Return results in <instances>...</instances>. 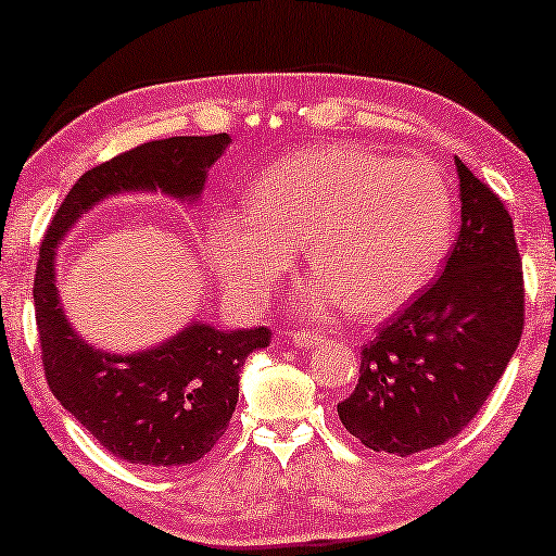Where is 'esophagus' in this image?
Returning a JSON list of instances; mask_svg holds the SVG:
<instances>
[{
	"instance_id": "obj_1",
	"label": "esophagus",
	"mask_w": 556,
	"mask_h": 556,
	"mask_svg": "<svg viewBox=\"0 0 556 556\" xmlns=\"http://www.w3.org/2000/svg\"><path fill=\"white\" fill-rule=\"evenodd\" d=\"M292 340L296 348H304V350H312V348H317L319 342H325V338L319 332H294Z\"/></svg>"
}]
</instances>
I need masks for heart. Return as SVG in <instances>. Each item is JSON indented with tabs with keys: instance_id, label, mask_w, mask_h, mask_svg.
Returning <instances> with one entry per match:
<instances>
[{
	"instance_id": "obj_1",
	"label": "heart",
	"mask_w": 556,
	"mask_h": 556,
	"mask_svg": "<svg viewBox=\"0 0 556 556\" xmlns=\"http://www.w3.org/2000/svg\"><path fill=\"white\" fill-rule=\"evenodd\" d=\"M448 237L451 197L435 166L332 143L264 170L249 214L214 218L208 254L233 300L256 304L304 247L315 279L296 296L302 309L319 315L342 302L380 317L433 277Z\"/></svg>"
}]
</instances>
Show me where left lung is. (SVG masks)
I'll return each instance as SVG.
<instances>
[{"label": "left lung", "instance_id": "8db88e82", "mask_svg": "<svg viewBox=\"0 0 556 556\" xmlns=\"http://www.w3.org/2000/svg\"><path fill=\"white\" fill-rule=\"evenodd\" d=\"M460 231L441 277L359 353L342 426L413 456L458 435L496 388L523 330V271L504 201L456 159Z\"/></svg>", "mask_w": 556, "mask_h": 556}]
</instances>
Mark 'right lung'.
<instances>
[{
	"instance_id": "right-lung-1",
	"label": "right lung",
	"mask_w": 556,
	"mask_h": 556,
	"mask_svg": "<svg viewBox=\"0 0 556 556\" xmlns=\"http://www.w3.org/2000/svg\"><path fill=\"white\" fill-rule=\"evenodd\" d=\"M231 138L176 136L136 146L80 176L47 226L35 275V317L47 386L115 458L146 468L197 464L229 428L239 370L271 332H218L189 325L174 340L136 355H111L77 338L54 287V249L85 208L121 191L199 199L208 168Z\"/></svg>"
}]
</instances>
